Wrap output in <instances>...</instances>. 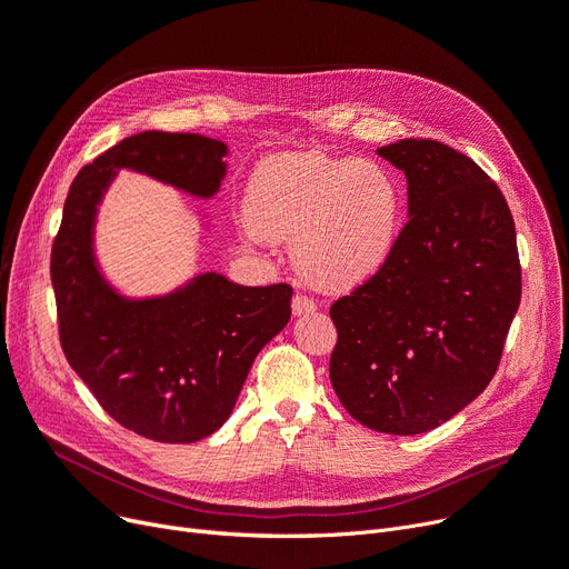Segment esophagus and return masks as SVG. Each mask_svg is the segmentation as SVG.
<instances>
[{
	"instance_id": "1",
	"label": "esophagus",
	"mask_w": 569,
	"mask_h": 569,
	"mask_svg": "<svg viewBox=\"0 0 569 569\" xmlns=\"http://www.w3.org/2000/svg\"><path fill=\"white\" fill-rule=\"evenodd\" d=\"M317 308L315 299H310V296L306 293H296L291 299V312L293 315H306V312H312Z\"/></svg>"
}]
</instances>
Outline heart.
Wrapping results in <instances>:
<instances>
[{"label": "heart", "instance_id": "obj_1", "mask_svg": "<svg viewBox=\"0 0 569 569\" xmlns=\"http://www.w3.org/2000/svg\"><path fill=\"white\" fill-rule=\"evenodd\" d=\"M400 210V184L389 169L319 150L263 159L246 197L250 231L263 240L296 238V266L333 291L363 284L382 268Z\"/></svg>", "mask_w": 569, "mask_h": 569}]
</instances>
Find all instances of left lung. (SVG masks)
I'll return each mask as SVG.
<instances>
[{
  "label": "left lung",
  "instance_id": "left-lung-1",
  "mask_svg": "<svg viewBox=\"0 0 569 569\" xmlns=\"http://www.w3.org/2000/svg\"><path fill=\"white\" fill-rule=\"evenodd\" d=\"M408 178L410 220L377 273L331 306L329 375L359 423L417 436L472 402L521 303L517 231L500 187L440 141L377 150Z\"/></svg>",
  "mask_w": 569,
  "mask_h": 569
}]
</instances>
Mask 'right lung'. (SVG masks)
I'll use <instances>...</instances> for the list:
<instances>
[{"instance_id":"obj_1","label":"right lung","mask_w":569,"mask_h":569,"mask_svg":"<svg viewBox=\"0 0 569 569\" xmlns=\"http://www.w3.org/2000/svg\"><path fill=\"white\" fill-rule=\"evenodd\" d=\"M224 154L222 141L199 133H133L80 169L52 240L50 280L69 366L120 426L154 442H197L227 421L254 357L287 327L293 289L206 273L161 299L127 301L97 270L94 214L116 169L212 197Z\"/></svg>"}]
</instances>
